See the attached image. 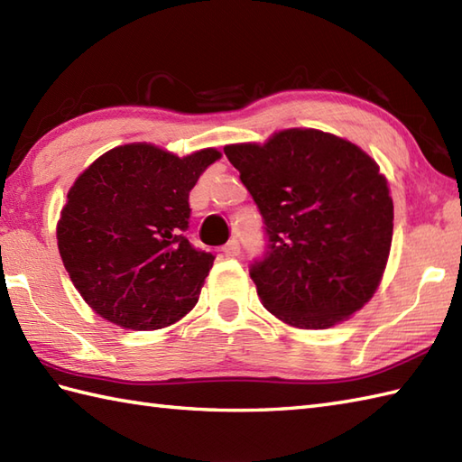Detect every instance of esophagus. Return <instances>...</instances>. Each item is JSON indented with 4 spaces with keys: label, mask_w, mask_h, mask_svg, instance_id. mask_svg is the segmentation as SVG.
Listing matches in <instances>:
<instances>
[{
    "label": "esophagus",
    "mask_w": 462,
    "mask_h": 462,
    "mask_svg": "<svg viewBox=\"0 0 462 462\" xmlns=\"http://www.w3.org/2000/svg\"><path fill=\"white\" fill-rule=\"evenodd\" d=\"M222 252H224V256H228V258L240 256V242L230 240L228 244H226V246H222Z\"/></svg>",
    "instance_id": "esophagus-1"
}]
</instances>
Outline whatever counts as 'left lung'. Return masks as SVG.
<instances>
[{
	"label": "left lung",
	"mask_w": 462,
	"mask_h": 462,
	"mask_svg": "<svg viewBox=\"0 0 462 462\" xmlns=\"http://www.w3.org/2000/svg\"><path fill=\"white\" fill-rule=\"evenodd\" d=\"M263 218L250 266L263 308L301 329L347 319L375 293L393 238V200L377 162L316 129L224 146Z\"/></svg>",
	"instance_id": "1"
}]
</instances>
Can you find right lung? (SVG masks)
<instances>
[{
	"label": "right lung",
	"instance_id": "1",
	"mask_svg": "<svg viewBox=\"0 0 462 462\" xmlns=\"http://www.w3.org/2000/svg\"><path fill=\"white\" fill-rule=\"evenodd\" d=\"M218 159L216 149L179 159L133 143L79 174L57 224V246L73 286L101 318L146 331L196 306L214 256L184 236L189 194Z\"/></svg>",
	"mask_w": 462,
	"mask_h": 462
}]
</instances>
